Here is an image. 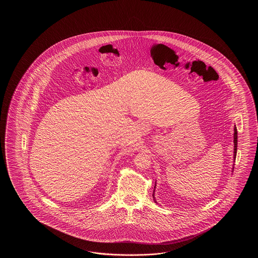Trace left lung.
Segmentation results:
<instances>
[{"instance_id": "left-lung-1", "label": "left lung", "mask_w": 258, "mask_h": 258, "mask_svg": "<svg viewBox=\"0 0 258 258\" xmlns=\"http://www.w3.org/2000/svg\"><path fill=\"white\" fill-rule=\"evenodd\" d=\"M238 136H237V128H236L235 125H234V135H233V143H234V151H233V159L235 160L236 159V153H237V144H238ZM154 188H156V184H155V187ZM153 198L154 201L156 202V203H158L157 202V200H156V198H155V189H154L153 192Z\"/></svg>"}]
</instances>
